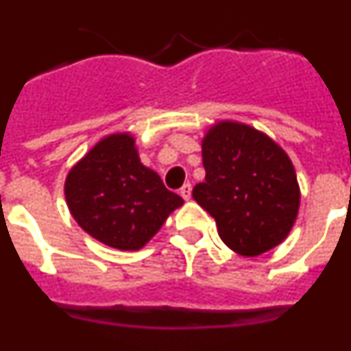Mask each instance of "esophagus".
Returning <instances> with one entry per match:
<instances>
[{
    "instance_id": "esophagus-1",
    "label": "esophagus",
    "mask_w": 351,
    "mask_h": 351,
    "mask_svg": "<svg viewBox=\"0 0 351 351\" xmlns=\"http://www.w3.org/2000/svg\"><path fill=\"white\" fill-rule=\"evenodd\" d=\"M179 193H181V197L184 198V200H190V198H191V184H190V182H186L181 190H179Z\"/></svg>"
}]
</instances>
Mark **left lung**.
<instances>
[{"label": "left lung", "mask_w": 351, "mask_h": 351, "mask_svg": "<svg viewBox=\"0 0 351 351\" xmlns=\"http://www.w3.org/2000/svg\"><path fill=\"white\" fill-rule=\"evenodd\" d=\"M206 181L193 198L216 219L232 251L258 256L290 234L300 206L293 163L269 135L237 121H219L202 138Z\"/></svg>", "instance_id": "1"}]
</instances>
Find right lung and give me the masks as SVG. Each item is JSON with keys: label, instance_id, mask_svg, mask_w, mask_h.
Segmentation results:
<instances>
[{"label": "right lung", "instance_id": "add662e5", "mask_svg": "<svg viewBox=\"0 0 351 351\" xmlns=\"http://www.w3.org/2000/svg\"><path fill=\"white\" fill-rule=\"evenodd\" d=\"M64 197L82 230L123 251L144 247L169 214L184 204L154 170L142 165L128 132L104 137L71 167Z\"/></svg>", "mask_w": 351, "mask_h": 351}]
</instances>
